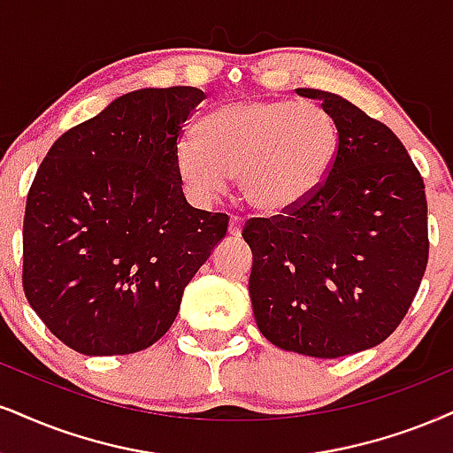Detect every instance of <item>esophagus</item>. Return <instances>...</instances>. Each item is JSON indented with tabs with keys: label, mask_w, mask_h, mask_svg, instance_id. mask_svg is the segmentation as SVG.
Masks as SVG:
<instances>
[{
	"label": "esophagus",
	"mask_w": 453,
	"mask_h": 453,
	"mask_svg": "<svg viewBox=\"0 0 453 453\" xmlns=\"http://www.w3.org/2000/svg\"><path fill=\"white\" fill-rule=\"evenodd\" d=\"M243 231V218L239 216H231V222H228V233H231L233 237H239Z\"/></svg>",
	"instance_id": "34e87169"
}]
</instances>
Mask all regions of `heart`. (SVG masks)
I'll list each match as a JSON object with an SVG mask.
<instances>
[{"instance_id":"b5f03b06","label":"heart","mask_w":453,"mask_h":453,"mask_svg":"<svg viewBox=\"0 0 453 453\" xmlns=\"http://www.w3.org/2000/svg\"><path fill=\"white\" fill-rule=\"evenodd\" d=\"M340 147L336 119L317 103L235 100L182 141L176 167L188 191L210 201L239 176L245 201L265 214H286L309 201L332 172Z\"/></svg>"}]
</instances>
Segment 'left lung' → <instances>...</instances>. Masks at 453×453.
<instances>
[{"instance_id": "left-lung-1", "label": "left lung", "mask_w": 453, "mask_h": 453, "mask_svg": "<svg viewBox=\"0 0 453 453\" xmlns=\"http://www.w3.org/2000/svg\"><path fill=\"white\" fill-rule=\"evenodd\" d=\"M336 119L327 180L286 214L250 218V298L269 342L338 359L387 340L428 262L424 180L393 130L336 94L298 88Z\"/></svg>"}]
</instances>
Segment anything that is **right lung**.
Segmentation results:
<instances>
[{"instance_id":"1","label":"right lung","mask_w":453,"mask_h":453,"mask_svg":"<svg viewBox=\"0 0 453 453\" xmlns=\"http://www.w3.org/2000/svg\"><path fill=\"white\" fill-rule=\"evenodd\" d=\"M191 86L124 94L66 130L39 165L22 225V289L60 342L81 355L149 349L228 216L191 208L176 167Z\"/></svg>"}]
</instances>
